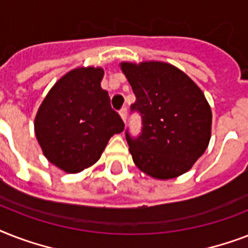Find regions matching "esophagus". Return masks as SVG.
Masks as SVG:
<instances>
[{"label": "esophagus", "instance_id": "1", "mask_svg": "<svg viewBox=\"0 0 248 248\" xmlns=\"http://www.w3.org/2000/svg\"><path fill=\"white\" fill-rule=\"evenodd\" d=\"M120 116H121V118H122V120H124V122H126V118H127V108H126V107H124V108H121Z\"/></svg>", "mask_w": 248, "mask_h": 248}]
</instances>
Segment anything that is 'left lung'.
Returning <instances> with one entry per match:
<instances>
[{
    "mask_svg": "<svg viewBox=\"0 0 248 248\" xmlns=\"http://www.w3.org/2000/svg\"><path fill=\"white\" fill-rule=\"evenodd\" d=\"M135 93L131 112L141 117V132L126 131L130 153L143 172L167 180L192 169L211 138L212 113L202 90L171 64L121 63Z\"/></svg>",
    "mask_w": 248,
    "mask_h": 248,
    "instance_id": "1",
    "label": "left lung"
}]
</instances>
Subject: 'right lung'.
<instances>
[{
	"label": "right lung",
	"mask_w": 248,
	"mask_h": 248,
	"mask_svg": "<svg viewBox=\"0 0 248 248\" xmlns=\"http://www.w3.org/2000/svg\"><path fill=\"white\" fill-rule=\"evenodd\" d=\"M103 68H77L52 86L40 105L34 132L45 157L68 173L93 166L109 139L124 131L101 89Z\"/></svg>",
	"instance_id": "obj_1"
}]
</instances>
